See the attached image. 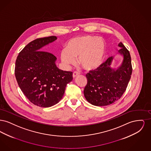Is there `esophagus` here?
Here are the masks:
<instances>
[{"mask_svg":"<svg viewBox=\"0 0 151 151\" xmlns=\"http://www.w3.org/2000/svg\"><path fill=\"white\" fill-rule=\"evenodd\" d=\"M80 73L77 72H74L73 73V78H75L76 77H77L78 76H79Z\"/></svg>","mask_w":151,"mask_h":151,"instance_id":"34e87169","label":"esophagus"}]
</instances>
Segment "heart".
<instances>
[{
  "instance_id": "heart-1",
  "label": "heart",
  "mask_w": 151,
  "mask_h": 151,
  "mask_svg": "<svg viewBox=\"0 0 151 151\" xmlns=\"http://www.w3.org/2000/svg\"><path fill=\"white\" fill-rule=\"evenodd\" d=\"M106 43L101 38L89 35L73 37L69 40L61 51L60 57L62 63L66 66L78 62L86 71L97 69L102 64L106 52Z\"/></svg>"
}]
</instances>
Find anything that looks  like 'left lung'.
<instances>
[{
    "label": "left lung",
    "mask_w": 151,
    "mask_h": 151,
    "mask_svg": "<svg viewBox=\"0 0 151 151\" xmlns=\"http://www.w3.org/2000/svg\"><path fill=\"white\" fill-rule=\"evenodd\" d=\"M117 54L122 55V63L116 68L111 67L115 56H111L97 69L86 75L87 84L84 90L86 101L97 106L110 105L120 99L128 86L132 74L129 51L122 42Z\"/></svg>",
    "instance_id": "left-lung-1"
}]
</instances>
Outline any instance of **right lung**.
I'll return each mask as SVG.
<instances>
[{
    "instance_id": "right-lung-1",
    "label": "right lung",
    "mask_w": 151,
    "mask_h": 151,
    "mask_svg": "<svg viewBox=\"0 0 151 151\" xmlns=\"http://www.w3.org/2000/svg\"><path fill=\"white\" fill-rule=\"evenodd\" d=\"M57 39L56 36L38 38L28 43L19 54L14 74L24 95L34 105L49 108L62 99L72 72L59 69L57 58L41 49Z\"/></svg>"
}]
</instances>
